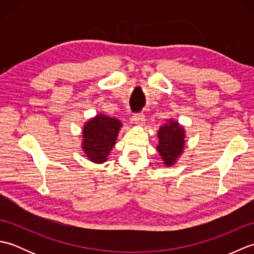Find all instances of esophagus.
I'll use <instances>...</instances> for the list:
<instances>
[{"mask_svg":"<svg viewBox=\"0 0 254 254\" xmlns=\"http://www.w3.org/2000/svg\"><path fill=\"white\" fill-rule=\"evenodd\" d=\"M132 121L135 124H137V126H144L145 116L143 115V113H135V115H134L132 118Z\"/></svg>","mask_w":254,"mask_h":254,"instance_id":"1","label":"esophagus"}]
</instances>
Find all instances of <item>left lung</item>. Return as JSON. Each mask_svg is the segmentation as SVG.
Here are the masks:
<instances>
[{"mask_svg":"<svg viewBox=\"0 0 254 254\" xmlns=\"http://www.w3.org/2000/svg\"><path fill=\"white\" fill-rule=\"evenodd\" d=\"M157 136L159 138L157 152L163 158L164 164L168 167L174 166L185 149V127L174 119H169L159 127Z\"/></svg>","mask_w":254,"mask_h":254,"instance_id":"left-lung-1","label":"left lung"}]
</instances>
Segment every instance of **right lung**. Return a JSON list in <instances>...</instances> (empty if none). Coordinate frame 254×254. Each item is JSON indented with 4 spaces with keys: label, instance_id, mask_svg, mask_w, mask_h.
<instances>
[{
    "label": "right lung",
    "instance_id": "1",
    "mask_svg": "<svg viewBox=\"0 0 254 254\" xmlns=\"http://www.w3.org/2000/svg\"><path fill=\"white\" fill-rule=\"evenodd\" d=\"M121 127L120 120L102 113L85 122L82 132V149L86 157L95 164L107 161Z\"/></svg>",
    "mask_w": 254,
    "mask_h": 254
}]
</instances>
